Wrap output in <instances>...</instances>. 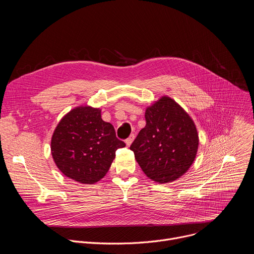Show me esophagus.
I'll list each match as a JSON object with an SVG mask.
<instances>
[{
    "label": "esophagus",
    "mask_w": 254,
    "mask_h": 254,
    "mask_svg": "<svg viewBox=\"0 0 254 254\" xmlns=\"http://www.w3.org/2000/svg\"><path fill=\"white\" fill-rule=\"evenodd\" d=\"M133 139H134V134H130V135H129V137H127V138L126 139V143H127V147H129V146H130L131 142L133 141Z\"/></svg>",
    "instance_id": "esophagus-1"
}]
</instances>
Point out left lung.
I'll return each instance as SVG.
<instances>
[{
    "mask_svg": "<svg viewBox=\"0 0 254 254\" xmlns=\"http://www.w3.org/2000/svg\"><path fill=\"white\" fill-rule=\"evenodd\" d=\"M144 118L147 125L129 149L148 178L162 184L173 182L189 170L196 158L199 137L195 124L168 96L149 106Z\"/></svg>",
    "mask_w": 254,
    "mask_h": 254,
    "instance_id": "obj_1",
    "label": "left lung"
}]
</instances>
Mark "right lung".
<instances>
[{"label":"right lung","instance_id":"right-lung-1","mask_svg":"<svg viewBox=\"0 0 254 254\" xmlns=\"http://www.w3.org/2000/svg\"><path fill=\"white\" fill-rule=\"evenodd\" d=\"M100 113L99 108L76 107L63 117L52 135L51 154L56 166L66 177L82 184H93L103 178L117 150L126 147Z\"/></svg>","mask_w":254,"mask_h":254}]
</instances>
